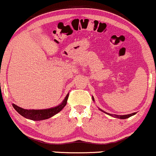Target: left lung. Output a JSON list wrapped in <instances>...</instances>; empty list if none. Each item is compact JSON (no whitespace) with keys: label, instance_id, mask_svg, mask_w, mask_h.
Masks as SVG:
<instances>
[{"label":"left lung","instance_id":"left-lung-1","mask_svg":"<svg viewBox=\"0 0 156 156\" xmlns=\"http://www.w3.org/2000/svg\"><path fill=\"white\" fill-rule=\"evenodd\" d=\"M92 100H94V98H93V97H92ZM101 111H103V110H101ZM104 112V111H103ZM106 113V112H105ZM107 114H109V113H107ZM136 114V112H133V113H132V114H129V115H112V116H114V117H115V118H117V119H128V118H129V117H131L132 115H134Z\"/></svg>","mask_w":156,"mask_h":156}]
</instances>
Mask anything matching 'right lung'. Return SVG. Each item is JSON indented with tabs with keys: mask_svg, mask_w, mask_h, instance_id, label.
<instances>
[{
	"mask_svg": "<svg viewBox=\"0 0 156 156\" xmlns=\"http://www.w3.org/2000/svg\"><path fill=\"white\" fill-rule=\"evenodd\" d=\"M68 97H69V94L66 95L64 100L60 105L47 109H25L18 107L14 104H12V107L18 113L26 119L33 120V121H41V120L49 119L59 112L66 106Z\"/></svg>",
	"mask_w": 156,
	"mask_h": 156,
	"instance_id": "add662e5",
	"label": "right lung"
}]
</instances>
